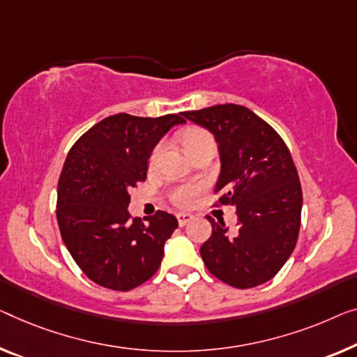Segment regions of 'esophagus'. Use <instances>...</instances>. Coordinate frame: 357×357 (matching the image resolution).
Wrapping results in <instances>:
<instances>
[{
	"instance_id": "1",
	"label": "esophagus",
	"mask_w": 357,
	"mask_h": 357,
	"mask_svg": "<svg viewBox=\"0 0 357 357\" xmlns=\"http://www.w3.org/2000/svg\"><path fill=\"white\" fill-rule=\"evenodd\" d=\"M176 218H178L179 226H185V225H188L189 221H192V218H194V216L190 215V213H178Z\"/></svg>"
}]
</instances>
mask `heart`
I'll return each mask as SVG.
<instances>
[{"label":"heart","instance_id":"obj_1","mask_svg":"<svg viewBox=\"0 0 357 357\" xmlns=\"http://www.w3.org/2000/svg\"><path fill=\"white\" fill-rule=\"evenodd\" d=\"M211 142H215V139H213V136L208 131L204 130V128L194 126L183 132V144L189 155L190 153H194L197 149L204 147L205 144H211ZM160 149H162V146H157L155 149H153L152 155H151V163L157 160L158 153H160ZM200 190H202L200 185L194 184V183L178 184V185H174V188H172V190H169V200H172L176 206H183L184 208V206L194 205V202L197 200V197H199Z\"/></svg>","mask_w":357,"mask_h":357}]
</instances>
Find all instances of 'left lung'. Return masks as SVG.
I'll use <instances>...</instances> for the list:
<instances>
[{"label": "left lung", "instance_id": "obj_1", "mask_svg": "<svg viewBox=\"0 0 357 357\" xmlns=\"http://www.w3.org/2000/svg\"><path fill=\"white\" fill-rule=\"evenodd\" d=\"M215 135L221 174L215 206L232 205L237 232L211 216L200 247L206 269L236 289H253L279 273L294 252L303 194L289 147L269 123L243 105L222 104L183 114Z\"/></svg>", "mask_w": 357, "mask_h": 357}]
</instances>
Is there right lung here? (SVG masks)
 <instances>
[{"label": "right lung", "mask_w": 357, "mask_h": 357, "mask_svg": "<svg viewBox=\"0 0 357 357\" xmlns=\"http://www.w3.org/2000/svg\"><path fill=\"white\" fill-rule=\"evenodd\" d=\"M181 115H112L89 128L68 152L57 183V225L72 258L94 284L128 291L160 268L176 218L167 211L146 218L147 222L132 218L128 190L144 183L152 149L174 125L184 123Z\"/></svg>", "instance_id": "right-lung-1"}]
</instances>
